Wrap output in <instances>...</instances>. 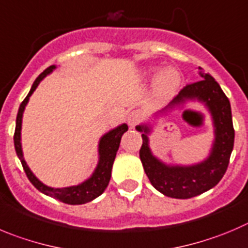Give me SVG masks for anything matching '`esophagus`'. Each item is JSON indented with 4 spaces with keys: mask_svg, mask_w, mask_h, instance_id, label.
Returning <instances> with one entry per match:
<instances>
[{
    "mask_svg": "<svg viewBox=\"0 0 248 248\" xmlns=\"http://www.w3.org/2000/svg\"><path fill=\"white\" fill-rule=\"evenodd\" d=\"M127 121H128L129 126L133 128V127H136L140 121H142V113L137 110L132 111L128 115V117H127Z\"/></svg>",
    "mask_w": 248,
    "mask_h": 248,
    "instance_id": "obj_1",
    "label": "esophagus"
}]
</instances>
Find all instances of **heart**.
Masks as SVG:
<instances>
[{
  "label": "heart",
  "instance_id": "b5f03b06",
  "mask_svg": "<svg viewBox=\"0 0 248 248\" xmlns=\"http://www.w3.org/2000/svg\"><path fill=\"white\" fill-rule=\"evenodd\" d=\"M180 82H181V77H180L179 72L171 68L166 69L159 76L158 80H156V92L161 96L171 95L176 92Z\"/></svg>",
  "mask_w": 248,
  "mask_h": 248
}]
</instances>
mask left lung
<instances>
[{"instance_id":"left-lung-1","label":"left lung","mask_w":248,"mask_h":248,"mask_svg":"<svg viewBox=\"0 0 248 248\" xmlns=\"http://www.w3.org/2000/svg\"><path fill=\"white\" fill-rule=\"evenodd\" d=\"M200 71L202 79L182 88L171 106L179 105L187 99H197L208 106L214 121L215 140L207 160L193 166L165 165L150 153L147 136L149 127L137 126L138 131L143 132L140 158L148 179L159 192L171 198L187 200L196 197L218 185L225 175L233 148L235 129L230 101L218 82L209 73H204L202 67Z\"/></svg>"}]
</instances>
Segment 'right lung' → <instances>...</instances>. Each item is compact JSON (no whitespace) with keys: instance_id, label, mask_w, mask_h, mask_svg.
<instances>
[{"instance_id":"right-lung-1","label":"right lung","mask_w":248,"mask_h":248,"mask_svg":"<svg viewBox=\"0 0 248 248\" xmlns=\"http://www.w3.org/2000/svg\"><path fill=\"white\" fill-rule=\"evenodd\" d=\"M52 69H55V66H50L45 69V71L39 76L34 82L33 87L30 89L29 94L27 98L22 101L18 110L17 115V121H16V131L13 140H15V148L16 153H17L18 158H19L20 163H22L23 169H24L27 177L29 181L34 185L36 189H39L43 193L47 194L50 197L55 198V200L60 201L62 203H67V204H84V203L90 202V201L95 200L99 197L105 188L108 187V181L111 177V169H112L113 160L116 156V153L119 150L120 142H121V137L124 132L128 129V126L126 124H121L117 128L112 129L108 133H106L103 138L100 140L99 143V155H100V160H99L98 166H96L95 171L92 175L90 179L84 181L83 184L77 185V186H71V187H64V188H51V187L45 186L41 184L38 179L33 175V172L30 171L28 168L27 163H25L24 158H23V152H22V145H20V128H22V117H23V111H24L25 105H27L29 96L33 94L34 90L36 89L38 84L40 80L45 77L46 75L51 73Z\"/></svg>"}]
</instances>
